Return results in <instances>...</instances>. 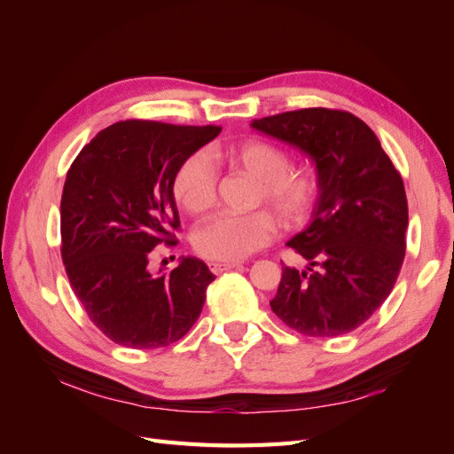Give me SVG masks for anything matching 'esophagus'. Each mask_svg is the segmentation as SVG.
<instances>
[{"label":"esophagus","instance_id":"obj_1","mask_svg":"<svg viewBox=\"0 0 454 454\" xmlns=\"http://www.w3.org/2000/svg\"><path fill=\"white\" fill-rule=\"evenodd\" d=\"M240 265H242V261H225V263H219V261H212L210 270L214 274H222V272H225L229 269H235V267H240Z\"/></svg>","mask_w":454,"mask_h":454}]
</instances>
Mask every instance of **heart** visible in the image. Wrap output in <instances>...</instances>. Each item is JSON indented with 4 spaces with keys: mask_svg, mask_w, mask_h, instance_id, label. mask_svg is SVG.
I'll use <instances>...</instances> for the list:
<instances>
[{
    "mask_svg": "<svg viewBox=\"0 0 454 454\" xmlns=\"http://www.w3.org/2000/svg\"><path fill=\"white\" fill-rule=\"evenodd\" d=\"M215 159L225 167L257 182L254 206L267 211L227 214L200 227L195 250L214 261H240L270 242L278 223L286 229L297 227L309 217L316 185L305 172L290 170V155L278 145L263 140H246L215 151ZM217 176L204 155L193 153L182 160L172 180L176 202L191 215H204L215 200Z\"/></svg>",
    "mask_w": 454,
    "mask_h": 454,
    "instance_id": "obj_1",
    "label": "heart"
}]
</instances>
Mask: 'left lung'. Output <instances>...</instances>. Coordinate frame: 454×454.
<instances>
[{"mask_svg": "<svg viewBox=\"0 0 454 454\" xmlns=\"http://www.w3.org/2000/svg\"><path fill=\"white\" fill-rule=\"evenodd\" d=\"M250 127L303 151L318 184L312 222L287 240L307 265L282 267L270 309L297 333L345 335L384 303L400 274L409 223L402 176L348 112L309 107Z\"/></svg>", "mask_w": 454, "mask_h": 454, "instance_id": "8db88e82", "label": "left lung"}]
</instances>
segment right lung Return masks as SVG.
I'll return each mask as SVG.
<instances>
[{
	"instance_id": "right-lung-1",
	"label": "right lung",
	"mask_w": 454,
	"mask_h": 454,
	"mask_svg": "<svg viewBox=\"0 0 454 454\" xmlns=\"http://www.w3.org/2000/svg\"><path fill=\"white\" fill-rule=\"evenodd\" d=\"M219 132L121 121L96 134L67 170L60 202L66 274L92 324L121 347H168L200 316L215 278L204 261L182 257L157 277L147 263L157 244L176 242L177 167Z\"/></svg>"
}]
</instances>
